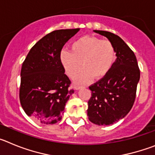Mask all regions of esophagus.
Masks as SVG:
<instances>
[{
    "instance_id": "obj_1",
    "label": "esophagus",
    "mask_w": 155,
    "mask_h": 155,
    "mask_svg": "<svg viewBox=\"0 0 155 155\" xmlns=\"http://www.w3.org/2000/svg\"><path fill=\"white\" fill-rule=\"evenodd\" d=\"M82 87H81V86H75L74 87V89H76V90H79L80 89V88H81Z\"/></svg>"
}]
</instances>
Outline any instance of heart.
<instances>
[{"label": "heart", "instance_id": "obj_1", "mask_svg": "<svg viewBox=\"0 0 155 155\" xmlns=\"http://www.w3.org/2000/svg\"><path fill=\"white\" fill-rule=\"evenodd\" d=\"M116 59L115 47L111 42L94 36H83L74 41L71 52L63 50L61 62L66 74L74 78L81 68V73L76 78L78 83H87L93 77L100 79L113 68Z\"/></svg>", "mask_w": 155, "mask_h": 155}]
</instances>
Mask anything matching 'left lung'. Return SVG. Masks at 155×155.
Returning a JSON list of instances; mask_svg holds the SVG:
<instances>
[{
	"label": "left lung",
	"mask_w": 155,
	"mask_h": 155,
	"mask_svg": "<svg viewBox=\"0 0 155 155\" xmlns=\"http://www.w3.org/2000/svg\"><path fill=\"white\" fill-rule=\"evenodd\" d=\"M94 31L113 43L117 57L109 73L89 86L88 120L96 125L107 126L124 118L132 109L140 69L134 53L120 36L106 31Z\"/></svg>",
	"instance_id": "left-lung-1"
}]
</instances>
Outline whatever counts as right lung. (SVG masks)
<instances>
[{
	"mask_svg": "<svg viewBox=\"0 0 155 155\" xmlns=\"http://www.w3.org/2000/svg\"><path fill=\"white\" fill-rule=\"evenodd\" d=\"M79 28L59 29L42 37L28 52L21 70L19 99L25 113L42 124H55L74 92L61 62L65 43Z\"/></svg>",
	"mask_w": 155,
	"mask_h": 155,
	"instance_id": "1",
	"label": "right lung"
}]
</instances>
